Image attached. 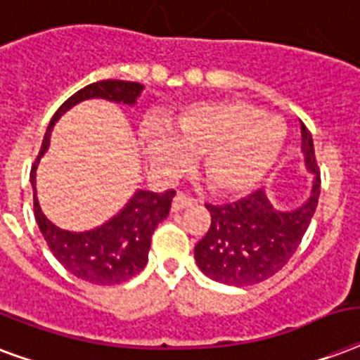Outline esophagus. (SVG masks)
<instances>
[{
  "instance_id": "esophagus-1",
  "label": "esophagus",
  "mask_w": 360,
  "mask_h": 360,
  "mask_svg": "<svg viewBox=\"0 0 360 360\" xmlns=\"http://www.w3.org/2000/svg\"><path fill=\"white\" fill-rule=\"evenodd\" d=\"M196 204V198H192L185 192H177V196L174 198V204H172V210L174 211H179V210H185V207H191V205Z\"/></svg>"
}]
</instances>
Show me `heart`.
<instances>
[{"instance_id": "obj_1", "label": "heart", "mask_w": 360, "mask_h": 360, "mask_svg": "<svg viewBox=\"0 0 360 360\" xmlns=\"http://www.w3.org/2000/svg\"><path fill=\"white\" fill-rule=\"evenodd\" d=\"M145 153L166 175H181L202 155L210 186L221 194H243L259 185L278 158L283 122L247 100L204 101L169 122L143 128Z\"/></svg>"}]
</instances>
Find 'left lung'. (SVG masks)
I'll use <instances>...</instances> for the list:
<instances>
[{
	"mask_svg": "<svg viewBox=\"0 0 360 360\" xmlns=\"http://www.w3.org/2000/svg\"><path fill=\"white\" fill-rule=\"evenodd\" d=\"M300 131L306 166L314 174L308 200L295 210H276L259 188L234 204H205L211 224L194 247V259L207 278L236 287L260 283L278 274L296 253L321 192L314 139L302 120Z\"/></svg>",
	"mask_w": 360,
	"mask_h": 360,
	"instance_id": "obj_1",
	"label": "left lung"
}]
</instances>
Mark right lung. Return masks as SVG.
<instances>
[{"label": "right lung", "mask_w": 360, "mask_h": 360, "mask_svg": "<svg viewBox=\"0 0 360 360\" xmlns=\"http://www.w3.org/2000/svg\"><path fill=\"white\" fill-rule=\"evenodd\" d=\"M143 86L139 82L130 81H98L86 84L84 89L68 98L52 117L51 124L41 143L39 155L35 158L30 177L35 191V168L41 155L49 147V137L54 122L71 107L82 100L103 98V100L128 103L131 105L141 94ZM175 191L158 192L137 191L122 210L109 219L105 224L89 232H70L58 229L41 213L39 202L34 194L35 221L45 238L46 245L52 255L60 260L65 270L71 271L75 278L89 281L92 285H119L124 283L139 271L143 270L149 260L150 236L156 224L164 221L172 207Z\"/></svg>", "instance_id": "right-lung-1"}]
</instances>
